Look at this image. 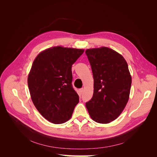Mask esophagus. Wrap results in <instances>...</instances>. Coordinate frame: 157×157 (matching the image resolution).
Instances as JSON below:
<instances>
[{"label": "esophagus", "mask_w": 157, "mask_h": 157, "mask_svg": "<svg viewBox=\"0 0 157 157\" xmlns=\"http://www.w3.org/2000/svg\"><path fill=\"white\" fill-rule=\"evenodd\" d=\"M82 92H83V88H80V89H79V95H80V96H81L82 94Z\"/></svg>", "instance_id": "obj_1"}]
</instances>
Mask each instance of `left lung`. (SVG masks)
Listing matches in <instances>:
<instances>
[{
	"instance_id": "8db88e82",
	"label": "left lung",
	"mask_w": 157,
	"mask_h": 157,
	"mask_svg": "<svg viewBox=\"0 0 157 157\" xmlns=\"http://www.w3.org/2000/svg\"><path fill=\"white\" fill-rule=\"evenodd\" d=\"M94 77V94L86 103L95 122L107 124L121 115L129 99L132 78L123 57L111 48L85 51Z\"/></svg>"
}]
</instances>
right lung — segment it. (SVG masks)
I'll return each mask as SVG.
<instances>
[{
  "mask_svg": "<svg viewBox=\"0 0 157 157\" xmlns=\"http://www.w3.org/2000/svg\"><path fill=\"white\" fill-rule=\"evenodd\" d=\"M84 50L52 47L36 56L28 76L32 101L42 116L54 124L69 120L79 96L72 85V65Z\"/></svg>",
  "mask_w": 157,
  "mask_h": 157,
  "instance_id": "obj_1",
  "label": "right lung"
}]
</instances>
